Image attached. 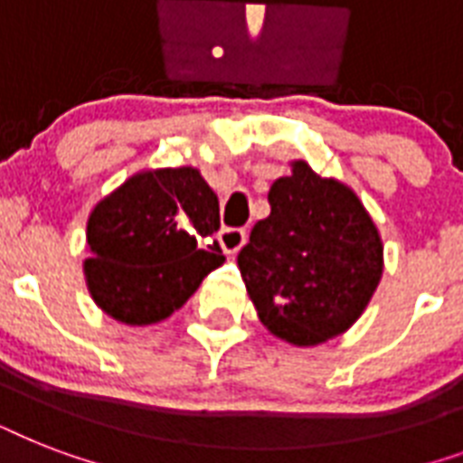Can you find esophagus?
Here are the masks:
<instances>
[{
	"mask_svg": "<svg viewBox=\"0 0 463 463\" xmlns=\"http://www.w3.org/2000/svg\"><path fill=\"white\" fill-rule=\"evenodd\" d=\"M247 240V232L242 231V228H225V231L218 232V242H221V247H223V252L228 254V257H232V254L238 252L240 247L245 245Z\"/></svg>",
	"mask_w": 463,
	"mask_h": 463,
	"instance_id": "1",
	"label": "esophagus"
}]
</instances>
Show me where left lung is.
Segmentation results:
<instances>
[{
  "label": "left lung",
  "instance_id": "obj_1",
  "mask_svg": "<svg viewBox=\"0 0 463 463\" xmlns=\"http://www.w3.org/2000/svg\"><path fill=\"white\" fill-rule=\"evenodd\" d=\"M269 203L238 254L247 296L274 336L324 344L358 322L380 286V231L348 184L305 160L271 184Z\"/></svg>",
  "mask_w": 463,
  "mask_h": 463
}]
</instances>
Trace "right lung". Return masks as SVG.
Here are the masks:
<instances>
[{
	"label": "right lung",
	"instance_id": "right-lung-1",
	"mask_svg": "<svg viewBox=\"0 0 463 463\" xmlns=\"http://www.w3.org/2000/svg\"><path fill=\"white\" fill-rule=\"evenodd\" d=\"M218 196L192 165L139 170L93 206L83 274L105 315L129 326L158 324L225 261L213 240Z\"/></svg>",
	"mask_w": 463,
	"mask_h": 463
}]
</instances>
